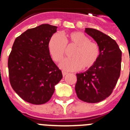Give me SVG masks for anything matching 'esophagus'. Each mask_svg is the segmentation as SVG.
Masks as SVG:
<instances>
[{"mask_svg": "<svg viewBox=\"0 0 130 130\" xmlns=\"http://www.w3.org/2000/svg\"><path fill=\"white\" fill-rule=\"evenodd\" d=\"M62 73H63V76H65V75H66L67 74V72H66V71H62Z\"/></svg>", "mask_w": 130, "mask_h": 130, "instance_id": "1", "label": "esophagus"}]
</instances>
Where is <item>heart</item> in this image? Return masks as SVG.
<instances>
[{
	"label": "heart",
	"mask_w": 130,
	"mask_h": 130,
	"mask_svg": "<svg viewBox=\"0 0 130 130\" xmlns=\"http://www.w3.org/2000/svg\"><path fill=\"white\" fill-rule=\"evenodd\" d=\"M74 47L69 58L61 61L60 67L66 71L86 70L93 67L100 56V47L90 41L88 36L81 31H73L61 36L53 34L48 43L49 53L55 62H59L65 54L66 48Z\"/></svg>",
	"instance_id": "1"
}]
</instances>
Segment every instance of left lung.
<instances>
[{
	"mask_svg": "<svg viewBox=\"0 0 130 130\" xmlns=\"http://www.w3.org/2000/svg\"><path fill=\"white\" fill-rule=\"evenodd\" d=\"M85 31L100 47L95 65L86 72L77 73L75 90L78 99L89 103H99L113 92L121 72V51L110 36L92 28Z\"/></svg>",
	"mask_w": 130,
	"mask_h": 130,
	"instance_id": "left-lung-1",
	"label": "left lung"
}]
</instances>
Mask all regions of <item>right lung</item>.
Wrapping results in <instances>:
<instances>
[{"label":"right lung","mask_w":130,"mask_h":130,"mask_svg":"<svg viewBox=\"0 0 130 130\" xmlns=\"http://www.w3.org/2000/svg\"><path fill=\"white\" fill-rule=\"evenodd\" d=\"M57 29V26L42 24L24 31L13 43L8 59L9 81L15 92L27 103H47L63 77L48 48Z\"/></svg>","instance_id":"right-lung-1"}]
</instances>
